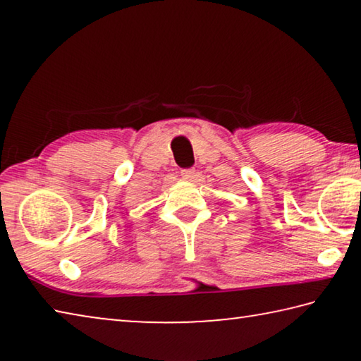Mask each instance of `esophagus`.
I'll list each match as a JSON object with an SVG mask.
<instances>
[{"label":"esophagus","instance_id":"esophagus-1","mask_svg":"<svg viewBox=\"0 0 361 361\" xmlns=\"http://www.w3.org/2000/svg\"><path fill=\"white\" fill-rule=\"evenodd\" d=\"M181 176L185 180H194L195 176H197V170H195V169H183Z\"/></svg>","mask_w":361,"mask_h":361}]
</instances>
